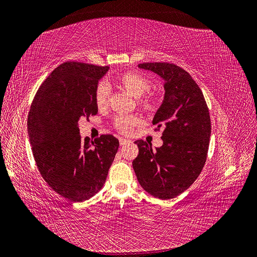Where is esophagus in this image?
Here are the masks:
<instances>
[{"label": "esophagus", "mask_w": 257, "mask_h": 257, "mask_svg": "<svg viewBox=\"0 0 257 257\" xmlns=\"http://www.w3.org/2000/svg\"><path fill=\"white\" fill-rule=\"evenodd\" d=\"M128 142H129V140H127V139L119 138V144H120V145H125L126 143H128Z\"/></svg>", "instance_id": "esophagus-1"}]
</instances>
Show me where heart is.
Returning a JSON list of instances; mask_svg holds the SVG:
<instances>
[{
	"instance_id": "b5f03b06",
	"label": "heart",
	"mask_w": 257,
	"mask_h": 257,
	"mask_svg": "<svg viewBox=\"0 0 257 257\" xmlns=\"http://www.w3.org/2000/svg\"><path fill=\"white\" fill-rule=\"evenodd\" d=\"M116 87L119 89L125 90L132 96L139 99V103L144 109H151L154 107V98L151 96L142 97L143 95L149 90L150 81L139 73L128 72L123 73L114 81ZM109 99V89L104 83H100L95 93V102L98 109H103L108 106ZM115 128L122 132V134H128L135 126L139 125L140 119L137 116H129V115H118L115 120Z\"/></svg>"
}]
</instances>
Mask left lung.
Listing matches in <instances>:
<instances>
[{"label":"left lung","instance_id":"obj_1","mask_svg":"<svg viewBox=\"0 0 257 257\" xmlns=\"http://www.w3.org/2000/svg\"><path fill=\"white\" fill-rule=\"evenodd\" d=\"M164 81V99L153 123L162 128L163 145L138 140L139 156L134 160L138 181L156 198L168 200L182 194L200 175L211 138V118L203 94L186 71L166 62L139 64Z\"/></svg>","mask_w":257,"mask_h":257}]
</instances>
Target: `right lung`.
Returning a JSON list of instances; mask_svg holds the SVG:
<instances>
[{
  "mask_svg": "<svg viewBox=\"0 0 257 257\" xmlns=\"http://www.w3.org/2000/svg\"><path fill=\"white\" fill-rule=\"evenodd\" d=\"M109 66L64 62L37 91L27 119L28 138L45 182L73 202L85 201L103 186L119 146L102 135L83 140L79 119L96 115L95 93Z\"/></svg>",
  "mask_w": 257,
  "mask_h": 257,
  "instance_id": "obj_1",
  "label": "right lung"
}]
</instances>
